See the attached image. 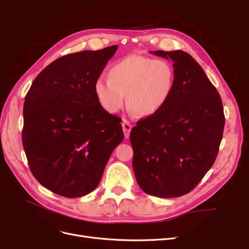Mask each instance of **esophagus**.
<instances>
[{"mask_svg": "<svg viewBox=\"0 0 249 249\" xmlns=\"http://www.w3.org/2000/svg\"><path fill=\"white\" fill-rule=\"evenodd\" d=\"M122 127H123V131H124V135L126 139H128L129 137V134H130V131H131V128H132V125L127 121V120H124L123 123H122Z\"/></svg>", "mask_w": 249, "mask_h": 249, "instance_id": "34e87169", "label": "esophagus"}]
</instances>
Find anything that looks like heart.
Masks as SVG:
<instances>
[{"label":"heart","mask_w":249,"mask_h":249,"mask_svg":"<svg viewBox=\"0 0 249 249\" xmlns=\"http://www.w3.org/2000/svg\"><path fill=\"white\" fill-rule=\"evenodd\" d=\"M108 79L94 82L99 105L110 114L118 113L126 103L140 117H151L167 105L176 87V70L165 59L128 55L107 71Z\"/></svg>","instance_id":"heart-1"}]
</instances>
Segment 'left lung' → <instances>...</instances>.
I'll list each match as a JSON object with an SVG mask.
<instances>
[{
	"mask_svg": "<svg viewBox=\"0 0 249 249\" xmlns=\"http://www.w3.org/2000/svg\"><path fill=\"white\" fill-rule=\"evenodd\" d=\"M173 61L176 87L160 112L130 132L135 178L146 194H188L213 166L223 139L222 98L203 69L185 51H154Z\"/></svg>",
	"mask_w": 249,
	"mask_h": 249,
	"instance_id": "1",
	"label": "left lung"
}]
</instances>
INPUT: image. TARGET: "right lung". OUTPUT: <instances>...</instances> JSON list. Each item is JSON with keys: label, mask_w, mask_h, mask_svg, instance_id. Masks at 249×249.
Here are the masks:
<instances>
[{"label": "right lung", "mask_w": 249, "mask_h": 249, "mask_svg": "<svg viewBox=\"0 0 249 249\" xmlns=\"http://www.w3.org/2000/svg\"><path fill=\"white\" fill-rule=\"evenodd\" d=\"M118 46L64 55L46 67L25 95L22 144L35 178L76 198L98 186L124 139L121 119L101 107L94 82Z\"/></svg>", "instance_id": "obj_1"}]
</instances>
